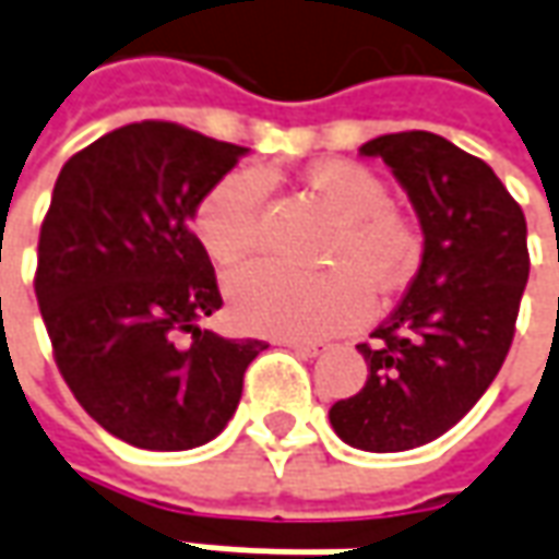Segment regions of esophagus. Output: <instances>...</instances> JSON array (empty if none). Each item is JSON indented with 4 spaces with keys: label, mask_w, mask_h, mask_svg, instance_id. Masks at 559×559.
<instances>
[{
    "label": "esophagus",
    "mask_w": 559,
    "mask_h": 559,
    "mask_svg": "<svg viewBox=\"0 0 559 559\" xmlns=\"http://www.w3.org/2000/svg\"><path fill=\"white\" fill-rule=\"evenodd\" d=\"M284 346H287V349H294V353L302 358H316L331 349V343H324V340H287Z\"/></svg>",
    "instance_id": "obj_1"
}]
</instances>
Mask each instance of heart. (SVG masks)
Listing matches in <instances>:
<instances>
[{"label":"heart","instance_id":"obj_1","mask_svg":"<svg viewBox=\"0 0 559 559\" xmlns=\"http://www.w3.org/2000/svg\"><path fill=\"white\" fill-rule=\"evenodd\" d=\"M309 191L337 228L324 250L318 275H297L272 262H250L225 278V297L235 321L269 337L309 340L343 334L368 321L374 290H390L412 275L424 253L420 225L390 206V191L368 166L334 160L309 173ZM265 176L231 169L203 191L194 206V231L206 253L238 262L260 241Z\"/></svg>","mask_w":559,"mask_h":559}]
</instances>
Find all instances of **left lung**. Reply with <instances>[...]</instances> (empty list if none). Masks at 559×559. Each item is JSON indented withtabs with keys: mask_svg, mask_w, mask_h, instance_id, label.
<instances>
[{
	"mask_svg": "<svg viewBox=\"0 0 559 559\" xmlns=\"http://www.w3.org/2000/svg\"><path fill=\"white\" fill-rule=\"evenodd\" d=\"M405 185L424 225V260L405 299L368 343V380L331 408L343 442L405 452L471 412L501 371L530 281L526 216L489 164L433 132L361 145Z\"/></svg>",
	"mask_w": 559,
	"mask_h": 559,
	"instance_id": "1",
	"label": "left lung"
}]
</instances>
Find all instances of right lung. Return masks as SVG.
Returning a JSON list of instances; mask_svg holds the SVG:
<instances>
[{
  "label": "right lung",
  "instance_id": "1",
  "mask_svg": "<svg viewBox=\"0 0 559 559\" xmlns=\"http://www.w3.org/2000/svg\"><path fill=\"white\" fill-rule=\"evenodd\" d=\"M247 147L166 120L70 157L36 253V299L76 402L135 449L185 452L222 433L262 340L201 328L222 306L194 206Z\"/></svg>",
  "mask_w": 559,
  "mask_h": 559
}]
</instances>
